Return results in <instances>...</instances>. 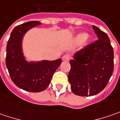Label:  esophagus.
Returning a JSON list of instances; mask_svg holds the SVG:
<instances>
[{
	"label": "esophagus",
	"instance_id": "esophagus-1",
	"mask_svg": "<svg viewBox=\"0 0 120 120\" xmlns=\"http://www.w3.org/2000/svg\"><path fill=\"white\" fill-rule=\"evenodd\" d=\"M62 59L64 61H69V59H70V56L69 55H65L63 56Z\"/></svg>",
	"mask_w": 120,
	"mask_h": 120
}]
</instances>
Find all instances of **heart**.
Wrapping results in <instances>:
<instances>
[{
    "instance_id": "1",
    "label": "heart",
    "mask_w": 120,
    "mask_h": 120,
    "mask_svg": "<svg viewBox=\"0 0 120 120\" xmlns=\"http://www.w3.org/2000/svg\"><path fill=\"white\" fill-rule=\"evenodd\" d=\"M87 34H85V33H81V34H80L79 36V38L81 40H84L87 38Z\"/></svg>"
}]
</instances>
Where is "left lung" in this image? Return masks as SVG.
I'll return each instance as SVG.
<instances>
[{"label":"left lung","instance_id":"8db88e82","mask_svg":"<svg viewBox=\"0 0 120 120\" xmlns=\"http://www.w3.org/2000/svg\"><path fill=\"white\" fill-rule=\"evenodd\" d=\"M99 40L87 46L70 60L68 80L74 94L92 96L105 87L113 71V50L108 36L93 25Z\"/></svg>","mask_w":120,"mask_h":120}]
</instances>
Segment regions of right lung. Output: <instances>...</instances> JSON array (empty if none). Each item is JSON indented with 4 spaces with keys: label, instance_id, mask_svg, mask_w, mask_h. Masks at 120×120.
Returning <instances> with one entry per match:
<instances>
[{
    "label": "right lung",
    "instance_id": "add662e5",
    "mask_svg": "<svg viewBox=\"0 0 120 120\" xmlns=\"http://www.w3.org/2000/svg\"><path fill=\"white\" fill-rule=\"evenodd\" d=\"M39 21H30L16 26L7 43L6 65L12 81L22 90L41 92L48 87L61 59L39 61L26 60L22 49V40L27 31L40 25Z\"/></svg>",
    "mask_w": 120,
    "mask_h": 120
}]
</instances>
